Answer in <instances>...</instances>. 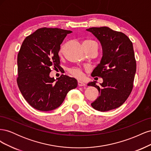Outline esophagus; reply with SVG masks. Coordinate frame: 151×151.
<instances>
[{
	"mask_svg": "<svg viewBox=\"0 0 151 151\" xmlns=\"http://www.w3.org/2000/svg\"><path fill=\"white\" fill-rule=\"evenodd\" d=\"M78 86L79 87L81 86H86V84L83 83V82H80V81H78Z\"/></svg>",
	"mask_w": 151,
	"mask_h": 151,
	"instance_id": "esophagus-1",
	"label": "esophagus"
}]
</instances>
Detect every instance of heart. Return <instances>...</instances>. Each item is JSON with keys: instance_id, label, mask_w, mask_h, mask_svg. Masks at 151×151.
Returning <instances> with one entry per match:
<instances>
[{"instance_id": "b5f03b06", "label": "heart", "mask_w": 151, "mask_h": 151, "mask_svg": "<svg viewBox=\"0 0 151 151\" xmlns=\"http://www.w3.org/2000/svg\"><path fill=\"white\" fill-rule=\"evenodd\" d=\"M93 42H94V41H92V40H86L84 42V45L89 44V43H93ZM65 45L64 44L61 45L60 50H59V54L62 55L63 53V52H64V50H65ZM68 72H69V74H70V76L72 77H74V78H76V79H77L79 80H81V79H83L84 78L83 71L79 67L70 68H69V69H68Z\"/></svg>"}]
</instances>
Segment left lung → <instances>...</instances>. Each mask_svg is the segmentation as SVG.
Wrapping results in <instances>:
<instances>
[{"label": "left lung", "instance_id": "8db88e82", "mask_svg": "<svg viewBox=\"0 0 151 151\" xmlns=\"http://www.w3.org/2000/svg\"><path fill=\"white\" fill-rule=\"evenodd\" d=\"M86 30L99 40L103 48L101 60L91 74L103 78V83L100 86L95 81L88 84L99 91V97L91 106L98 111H108L124 103L133 89L136 72L133 44L124 33L108 27Z\"/></svg>", "mask_w": 151, "mask_h": 151}]
</instances>
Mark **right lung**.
I'll use <instances>...</instances> for the list:
<instances>
[{
    "mask_svg": "<svg viewBox=\"0 0 151 151\" xmlns=\"http://www.w3.org/2000/svg\"><path fill=\"white\" fill-rule=\"evenodd\" d=\"M71 31L42 28L24 39L17 55V83L31 106L42 111L60 106L67 94L77 86L75 78L62 75L55 81L49 74L61 68L60 45Z\"/></svg>",
    "mask_w": 151,
    "mask_h": 151,
    "instance_id": "right-lung-1",
    "label": "right lung"
}]
</instances>
